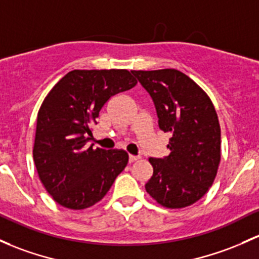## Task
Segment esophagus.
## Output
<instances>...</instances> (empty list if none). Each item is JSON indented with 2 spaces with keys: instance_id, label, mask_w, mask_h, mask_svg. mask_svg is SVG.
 I'll list each match as a JSON object with an SVG mask.
<instances>
[{
  "instance_id": "obj_1",
  "label": "esophagus",
  "mask_w": 259,
  "mask_h": 259,
  "mask_svg": "<svg viewBox=\"0 0 259 259\" xmlns=\"http://www.w3.org/2000/svg\"><path fill=\"white\" fill-rule=\"evenodd\" d=\"M138 160H140V157H139V156L129 155V162H130V163H132V162H135V161H138Z\"/></svg>"
}]
</instances>
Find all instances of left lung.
Instances as JSON below:
<instances>
[{"label":"left lung","mask_w":259,"mask_h":259,"mask_svg":"<svg viewBox=\"0 0 259 259\" xmlns=\"http://www.w3.org/2000/svg\"><path fill=\"white\" fill-rule=\"evenodd\" d=\"M152 97L160 129L169 133V155L150 157L153 173L145 189L168 209L192 205L214 183L221 160L220 124L211 99L175 69L132 71Z\"/></svg>","instance_id":"obj_1"}]
</instances>
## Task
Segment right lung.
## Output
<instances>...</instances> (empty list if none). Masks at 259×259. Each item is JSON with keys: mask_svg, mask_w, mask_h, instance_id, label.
Returning <instances> with one entry per match:
<instances>
[{"mask_svg": "<svg viewBox=\"0 0 259 259\" xmlns=\"http://www.w3.org/2000/svg\"><path fill=\"white\" fill-rule=\"evenodd\" d=\"M138 83L127 70H73L42 101L33 158L39 180L61 206L82 210L104 198L129 161L124 150L87 147L91 125L112 96Z\"/></svg>", "mask_w": 259, "mask_h": 259, "instance_id": "obj_1", "label": "right lung"}]
</instances>
